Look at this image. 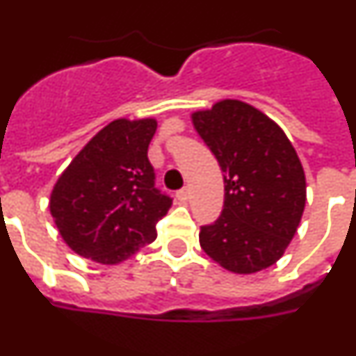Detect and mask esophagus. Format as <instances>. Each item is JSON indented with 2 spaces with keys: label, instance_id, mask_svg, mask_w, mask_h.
Masks as SVG:
<instances>
[{
  "label": "esophagus",
  "instance_id": "obj_1",
  "mask_svg": "<svg viewBox=\"0 0 356 356\" xmlns=\"http://www.w3.org/2000/svg\"><path fill=\"white\" fill-rule=\"evenodd\" d=\"M177 200L182 202V204H186V202L189 200V189L188 188H182L181 191H177Z\"/></svg>",
  "mask_w": 356,
  "mask_h": 356
}]
</instances>
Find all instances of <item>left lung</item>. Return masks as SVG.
Masks as SVG:
<instances>
[{
	"label": "left lung",
	"instance_id": "obj_1",
	"mask_svg": "<svg viewBox=\"0 0 356 356\" xmlns=\"http://www.w3.org/2000/svg\"><path fill=\"white\" fill-rule=\"evenodd\" d=\"M191 119L225 174L223 212L200 228L202 249L234 274L270 267L286 251L305 207L297 151L270 118L238 99H221Z\"/></svg>",
	"mask_w": 356,
	"mask_h": 356
}]
</instances>
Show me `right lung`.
<instances>
[{"label":"right lung","mask_w":356,"mask_h":356,"mask_svg":"<svg viewBox=\"0 0 356 356\" xmlns=\"http://www.w3.org/2000/svg\"><path fill=\"white\" fill-rule=\"evenodd\" d=\"M156 119H115L59 175L49 209L63 241L96 264L128 260L156 238L172 198L154 186L147 149Z\"/></svg>","instance_id":"1"}]
</instances>
